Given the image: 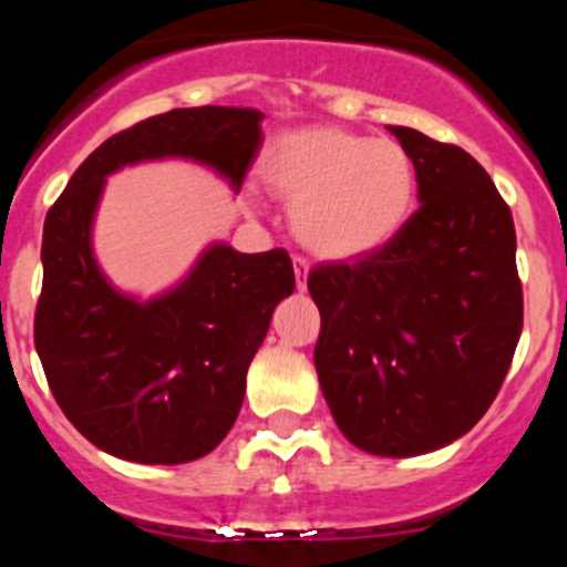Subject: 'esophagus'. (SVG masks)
Returning a JSON list of instances; mask_svg holds the SVG:
<instances>
[{
  "mask_svg": "<svg viewBox=\"0 0 567 567\" xmlns=\"http://www.w3.org/2000/svg\"><path fill=\"white\" fill-rule=\"evenodd\" d=\"M292 269H296V288L306 290V277H309V261L301 256L292 258Z\"/></svg>",
  "mask_w": 567,
  "mask_h": 567,
  "instance_id": "34e87169",
  "label": "esophagus"
}]
</instances>
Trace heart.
Masks as SVG:
<instances>
[{
  "label": "heart",
  "mask_w": 567,
  "mask_h": 567,
  "mask_svg": "<svg viewBox=\"0 0 567 567\" xmlns=\"http://www.w3.org/2000/svg\"><path fill=\"white\" fill-rule=\"evenodd\" d=\"M258 175L271 194L292 202V229L322 258H357L392 243L413 216L419 192L402 143L336 125L277 135Z\"/></svg>",
  "instance_id": "obj_1"
}]
</instances>
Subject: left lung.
Wrapping results in <instances>:
<instances>
[{
    "label": "left lung",
    "mask_w": 567,
    "mask_h": 567,
    "mask_svg": "<svg viewBox=\"0 0 567 567\" xmlns=\"http://www.w3.org/2000/svg\"><path fill=\"white\" fill-rule=\"evenodd\" d=\"M419 175V210L354 264L311 269L315 365L338 429L373 455L458 440L496 400L523 333L512 210L453 143L389 127Z\"/></svg>",
    "instance_id": "obj_1"
}]
</instances>
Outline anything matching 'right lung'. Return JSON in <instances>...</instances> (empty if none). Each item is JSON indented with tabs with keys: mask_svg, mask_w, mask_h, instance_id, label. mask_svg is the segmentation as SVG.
Returning <instances> with one entry per match:
<instances>
[{
	"mask_svg": "<svg viewBox=\"0 0 567 567\" xmlns=\"http://www.w3.org/2000/svg\"><path fill=\"white\" fill-rule=\"evenodd\" d=\"M258 109L148 116L103 141L44 218L34 347L82 437L135 464H186L229 434L275 306L296 288L290 256L213 245L178 288L141 303L101 275L90 229L103 181L133 162L184 157L239 192L264 143Z\"/></svg>",
	"mask_w": 567,
	"mask_h": 567,
	"instance_id": "add662e5",
	"label": "right lung"
}]
</instances>
